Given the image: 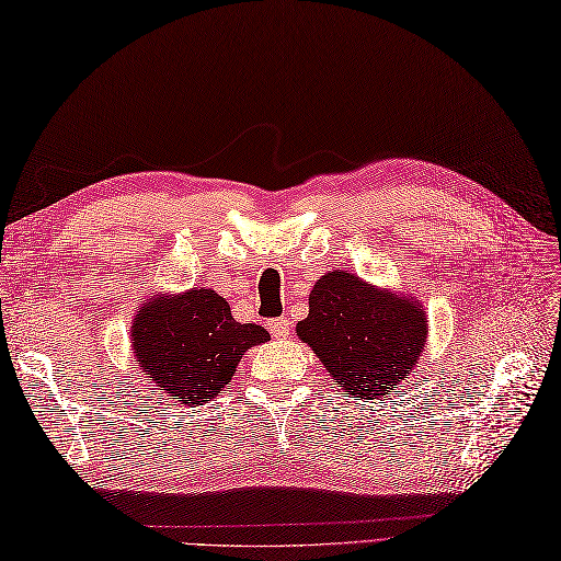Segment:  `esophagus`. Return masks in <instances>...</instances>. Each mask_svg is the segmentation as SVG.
<instances>
[{"label": "esophagus", "mask_w": 561, "mask_h": 561, "mask_svg": "<svg viewBox=\"0 0 561 561\" xmlns=\"http://www.w3.org/2000/svg\"><path fill=\"white\" fill-rule=\"evenodd\" d=\"M270 332L277 340H287L289 332H291V320L289 318H277V320H270Z\"/></svg>", "instance_id": "1"}]
</instances>
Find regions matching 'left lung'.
Here are the masks:
<instances>
[{
  "instance_id": "left-lung-1",
  "label": "left lung",
  "mask_w": 561,
  "mask_h": 561,
  "mask_svg": "<svg viewBox=\"0 0 561 561\" xmlns=\"http://www.w3.org/2000/svg\"><path fill=\"white\" fill-rule=\"evenodd\" d=\"M296 335L325 366L344 396H390L424 352L428 320L420 299L380 289L347 270H332L308 294Z\"/></svg>"
}]
</instances>
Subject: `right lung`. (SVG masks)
I'll use <instances>...</instances> for the list:
<instances>
[{
  "instance_id": "1",
  "label": "right lung",
  "mask_w": 561,
  "mask_h": 561,
  "mask_svg": "<svg viewBox=\"0 0 561 561\" xmlns=\"http://www.w3.org/2000/svg\"><path fill=\"white\" fill-rule=\"evenodd\" d=\"M267 340L265 328L238 323L224 296L207 287L153 294L137 308L129 328L141 374L181 404L217 398L243 354Z\"/></svg>"
}]
</instances>
